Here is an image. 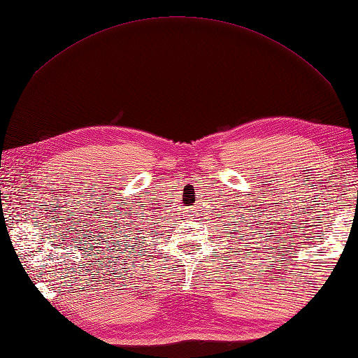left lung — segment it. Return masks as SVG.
<instances>
[{
    "instance_id": "8db88e82",
    "label": "left lung",
    "mask_w": 358,
    "mask_h": 358,
    "mask_svg": "<svg viewBox=\"0 0 358 358\" xmlns=\"http://www.w3.org/2000/svg\"><path fill=\"white\" fill-rule=\"evenodd\" d=\"M239 230H241V229H239Z\"/></svg>"
}]
</instances>
